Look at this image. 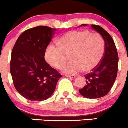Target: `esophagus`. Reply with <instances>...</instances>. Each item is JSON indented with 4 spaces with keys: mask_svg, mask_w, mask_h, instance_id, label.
<instances>
[{
    "mask_svg": "<svg viewBox=\"0 0 128 128\" xmlns=\"http://www.w3.org/2000/svg\"><path fill=\"white\" fill-rule=\"evenodd\" d=\"M65 76L68 77V78H76V76H74V75H67V74H65Z\"/></svg>",
    "mask_w": 128,
    "mask_h": 128,
    "instance_id": "obj_1",
    "label": "esophagus"
}]
</instances>
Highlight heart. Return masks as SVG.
<instances>
[{
    "label": "heart",
    "instance_id": "heart-1",
    "mask_svg": "<svg viewBox=\"0 0 128 128\" xmlns=\"http://www.w3.org/2000/svg\"><path fill=\"white\" fill-rule=\"evenodd\" d=\"M58 46L48 45L45 58L48 64L60 68L66 62V54H70V63L65 65L63 70L75 74L84 69L86 72L93 70L102 61L105 52L102 37L98 33H90L88 30H71L58 40Z\"/></svg>",
    "mask_w": 128,
    "mask_h": 128
}]
</instances>
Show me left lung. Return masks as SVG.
<instances>
[{
  "instance_id": "left-lung-1",
  "label": "left lung",
  "mask_w": 128,
  "mask_h": 128,
  "mask_svg": "<svg viewBox=\"0 0 128 128\" xmlns=\"http://www.w3.org/2000/svg\"><path fill=\"white\" fill-rule=\"evenodd\" d=\"M91 27L103 38L105 52L99 65L92 72L84 76L86 80V85L79 92L84 98L97 99L106 96L114 84L118 72V56L115 42L110 34L98 25H92Z\"/></svg>"
}]
</instances>
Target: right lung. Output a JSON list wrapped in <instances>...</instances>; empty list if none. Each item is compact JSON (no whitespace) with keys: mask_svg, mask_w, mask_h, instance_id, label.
I'll use <instances>...</instances> for the list:
<instances>
[{"mask_svg":"<svg viewBox=\"0 0 128 128\" xmlns=\"http://www.w3.org/2000/svg\"><path fill=\"white\" fill-rule=\"evenodd\" d=\"M56 29L37 26L20 34L11 53L10 72L16 90L32 101L49 98L62 77L45 60V52Z\"/></svg>","mask_w":128,"mask_h":128,"instance_id":"1","label":"right lung"}]
</instances>
